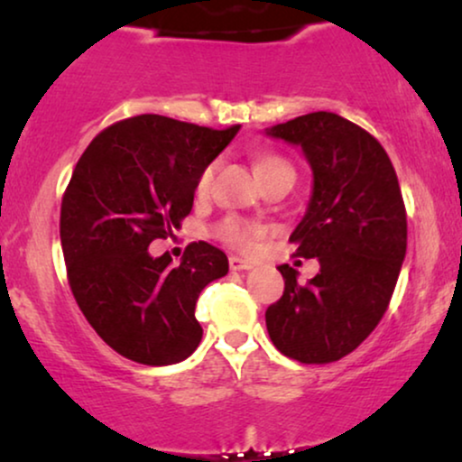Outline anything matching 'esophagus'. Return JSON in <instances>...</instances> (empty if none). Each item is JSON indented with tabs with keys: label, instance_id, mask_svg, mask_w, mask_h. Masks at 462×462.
I'll list each match as a JSON object with an SVG mask.
<instances>
[{
	"label": "esophagus",
	"instance_id": "esophagus-1",
	"mask_svg": "<svg viewBox=\"0 0 462 462\" xmlns=\"http://www.w3.org/2000/svg\"><path fill=\"white\" fill-rule=\"evenodd\" d=\"M229 266H231V271H250L252 269V263H247V260H244V258L231 256L229 258Z\"/></svg>",
	"mask_w": 462,
	"mask_h": 462
}]
</instances>
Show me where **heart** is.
Here are the masks:
<instances>
[{
  "instance_id": "1",
  "label": "heart",
  "mask_w": 462,
  "mask_h": 462,
  "mask_svg": "<svg viewBox=\"0 0 462 462\" xmlns=\"http://www.w3.org/2000/svg\"><path fill=\"white\" fill-rule=\"evenodd\" d=\"M254 171H256L260 183L277 175H293L291 164L287 162L285 158H281L277 153H271V152L254 153ZM215 172H217V162H210L208 166H204V171L199 172L196 181L198 196L208 193ZM264 233L266 229L263 225L254 223V220L239 218V217H226L215 226V236L220 239V242H225L226 245L236 247V250H244V252L252 250Z\"/></svg>"
}]
</instances>
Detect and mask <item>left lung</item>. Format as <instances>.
<instances>
[{"label": "left lung", "instance_id": "1", "mask_svg": "<svg viewBox=\"0 0 462 462\" xmlns=\"http://www.w3.org/2000/svg\"><path fill=\"white\" fill-rule=\"evenodd\" d=\"M300 145L312 193L290 242L320 271L298 283L281 264L285 290L266 309L271 342L306 365L344 358L387 310L406 256V210L392 160L371 133L333 112H312L266 129Z\"/></svg>", "mask_w": 462, "mask_h": 462}]
</instances>
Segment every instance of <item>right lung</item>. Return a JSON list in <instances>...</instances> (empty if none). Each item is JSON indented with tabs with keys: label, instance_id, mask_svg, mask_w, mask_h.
Returning <instances> with one entry per match:
<instances>
[{
	"label": "right lung",
	"instance_id": "add662e5",
	"mask_svg": "<svg viewBox=\"0 0 462 462\" xmlns=\"http://www.w3.org/2000/svg\"><path fill=\"white\" fill-rule=\"evenodd\" d=\"M237 131L142 115L104 129L79 158L60 210L66 273L85 319L120 356L175 365L202 339L196 302L229 273L225 252L193 242L175 266L148 247L181 226L199 172Z\"/></svg>",
	"mask_w": 462,
	"mask_h": 462
}]
</instances>
